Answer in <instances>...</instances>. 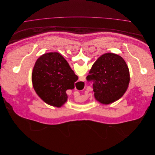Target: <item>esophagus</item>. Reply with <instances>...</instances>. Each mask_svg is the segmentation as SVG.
I'll return each instance as SVG.
<instances>
[{"instance_id": "esophagus-1", "label": "esophagus", "mask_w": 155, "mask_h": 155, "mask_svg": "<svg viewBox=\"0 0 155 155\" xmlns=\"http://www.w3.org/2000/svg\"><path fill=\"white\" fill-rule=\"evenodd\" d=\"M85 81V77H81L80 78V81H79L78 83V84H79V85H80L81 87H83H83H84V81Z\"/></svg>"}]
</instances>
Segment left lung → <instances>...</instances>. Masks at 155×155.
I'll return each instance as SVG.
<instances>
[{"label": "left lung", "mask_w": 155, "mask_h": 155, "mask_svg": "<svg viewBox=\"0 0 155 155\" xmlns=\"http://www.w3.org/2000/svg\"><path fill=\"white\" fill-rule=\"evenodd\" d=\"M87 80L93 82L96 100L108 105L119 100L126 92L130 81L129 70L121 56L107 53L93 64Z\"/></svg>", "instance_id": "8db88e82"}]
</instances>
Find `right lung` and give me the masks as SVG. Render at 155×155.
<instances>
[{"mask_svg":"<svg viewBox=\"0 0 155 155\" xmlns=\"http://www.w3.org/2000/svg\"><path fill=\"white\" fill-rule=\"evenodd\" d=\"M31 79L35 91L42 100L47 104L60 107L67 101L66 91L74 88L78 77L61 55L50 52L37 60Z\"/></svg>","mask_w":155,"mask_h":155,"instance_id":"obj_1","label":"right lung"}]
</instances>
